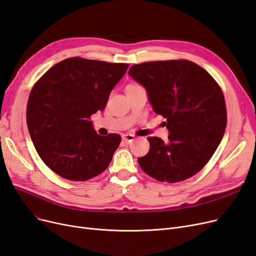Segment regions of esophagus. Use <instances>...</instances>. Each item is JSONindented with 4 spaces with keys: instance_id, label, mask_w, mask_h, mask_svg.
Returning <instances> with one entry per match:
<instances>
[{
    "instance_id": "1",
    "label": "esophagus",
    "mask_w": 256,
    "mask_h": 256,
    "mask_svg": "<svg viewBox=\"0 0 256 256\" xmlns=\"http://www.w3.org/2000/svg\"><path fill=\"white\" fill-rule=\"evenodd\" d=\"M134 140V136L132 134H124L122 136V140H125L126 143H131Z\"/></svg>"
}]
</instances>
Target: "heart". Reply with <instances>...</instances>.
<instances>
[{
    "mask_svg": "<svg viewBox=\"0 0 256 256\" xmlns=\"http://www.w3.org/2000/svg\"><path fill=\"white\" fill-rule=\"evenodd\" d=\"M131 86H134V84H131Z\"/></svg>",
    "mask_w": 256,
    "mask_h": 256,
    "instance_id": "obj_1",
    "label": "heart"
}]
</instances>
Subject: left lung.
Returning <instances> with one entry per match:
<instances>
[{
  "label": "left lung",
  "instance_id": "8db88e82",
  "mask_svg": "<svg viewBox=\"0 0 256 256\" xmlns=\"http://www.w3.org/2000/svg\"><path fill=\"white\" fill-rule=\"evenodd\" d=\"M128 74L142 84L152 109L166 118L168 142L149 136L150 149L138 162L161 182L196 174L212 158L224 134V93L204 68L188 60L152 61L132 66Z\"/></svg>",
  "mask_w": 256,
  "mask_h": 256
}]
</instances>
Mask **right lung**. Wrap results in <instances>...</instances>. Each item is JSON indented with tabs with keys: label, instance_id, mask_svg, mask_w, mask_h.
I'll return each mask as SVG.
<instances>
[{
	"label": "right lung",
	"instance_id": "right-lung-1",
	"mask_svg": "<svg viewBox=\"0 0 256 256\" xmlns=\"http://www.w3.org/2000/svg\"><path fill=\"white\" fill-rule=\"evenodd\" d=\"M128 66L68 58L34 86L26 109L30 134L41 160L60 177L86 181L109 166L120 136L98 134L90 118L104 109Z\"/></svg>",
	"mask_w": 256,
	"mask_h": 256
}]
</instances>
